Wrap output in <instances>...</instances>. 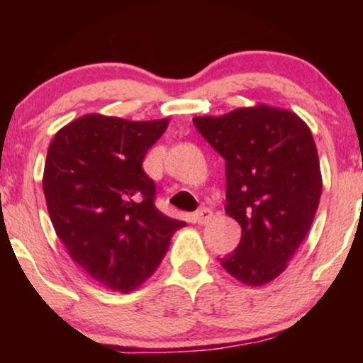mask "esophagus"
I'll return each instance as SVG.
<instances>
[{
    "instance_id": "34e87169",
    "label": "esophagus",
    "mask_w": 363,
    "mask_h": 363,
    "mask_svg": "<svg viewBox=\"0 0 363 363\" xmlns=\"http://www.w3.org/2000/svg\"><path fill=\"white\" fill-rule=\"evenodd\" d=\"M211 218H213V211L210 210V208L203 206L195 213V221L198 223V225H206V223L211 221Z\"/></svg>"
}]
</instances>
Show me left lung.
Instances as JSON below:
<instances>
[{
    "instance_id": "1",
    "label": "left lung",
    "mask_w": 363,
    "mask_h": 363,
    "mask_svg": "<svg viewBox=\"0 0 363 363\" xmlns=\"http://www.w3.org/2000/svg\"><path fill=\"white\" fill-rule=\"evenodd\" d=\"M193 123L225 158V210L241 226L240 245L218 257L220 264L245 284H266L286 269L319 206L322 177L309 127L267 106Z\"/></svg>"
}]
</instances>
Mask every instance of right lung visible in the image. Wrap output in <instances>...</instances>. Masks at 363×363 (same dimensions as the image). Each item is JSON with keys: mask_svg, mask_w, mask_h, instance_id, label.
<instances>
[{"mask_svg": "<svg viewBox=\"0 0 363 363\" xmlns=\"http://www.w3.org/2000/svg\"><path fill=\"white\" fill-rule=\"evenodd\" d=\"M168 118L132 122L84 116L52 138L43 190L59 240L74 261L108 289L147 281L186 223L155 206V182L143 172L148 148Z\"/></svg>", "mask_w": 363, "mask_h": 363, "instance_id": "right-lung-1", "label": "right lung"}]
</instances>
